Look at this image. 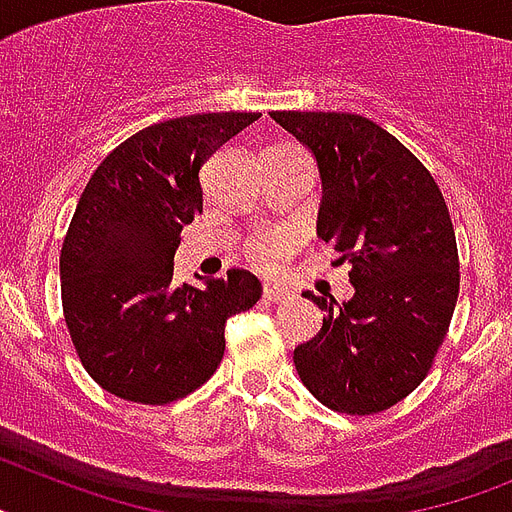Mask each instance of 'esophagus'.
<instances>
[{
  "instance_id": "obj_1",
  "label": "esophagus",
  "mask_w": 512,
  "mask_h": 512,
  "mask_svg": "<svg viewBox=\"0 0 512 512\" xmlns=\"http://www.w3.org/2000/svg\"><path fill=\"white\" fill-rule=\"evenodd\" d=\"M287 290L285 287H277V285H264V301L269 303H282L287 298Z\"/></svg>"
}]
</instances>
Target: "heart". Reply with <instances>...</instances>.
<instances>
[{
    "mask_svg": "<svg viewBox=\"0 0 512 512\" xmlns=\"http://www.w3.org/2000/svg\"><path fill=\"white\" fill-rule=\"evenodd\" d=\"M290 251H293V235L282 230L261 232V235L248 240L246 246L248 261H251L256 269H261V272H274V269L287 259V253Z\"/></svg>",
    "mask_w": 512,
    "mask_h": 512,
    "instance_id": "1",
    "label": "heart"
}]
</instances>
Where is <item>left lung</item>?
<instances>
[{"label":"left lung","mask_w":512,"mask_h":512,"mask_svg":"<svg viewBox=\"0 0 512 512\" xmlns=\"http://www.w3.org/2000/svg\"><path fill=\"white\" fill-rule=\"evenodd\" d=\"M322 175L316 235L350 264V301L322 308L319 335L293 353L319 403L348 416L387 411L432 369L458 303L460 264L432 172L377 122L348 112H272Z\"/></svg>","instance_id":"obj_1"}]
</instances>
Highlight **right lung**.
<instances>
[{
  "label": "right lung",
  "mask_w": 512,
  "mask_h": 512,
  "mask_svg": "<svg viewBox=\"0 0 512 512\" xmlns=\"http://www.w3.org/2000/svg\"><path fill=\"white\" fill-rule=\"evenodd\" d=\"M259 112L188 114L122 141L88 180L59 253L62 314L83 369L130 403L198 390L225 356V322L261 298L246 269L175 285L180 232L204 211L201 167Z\"/></svg>",
  "instance_id": "add662e5"
}]
</instances>
